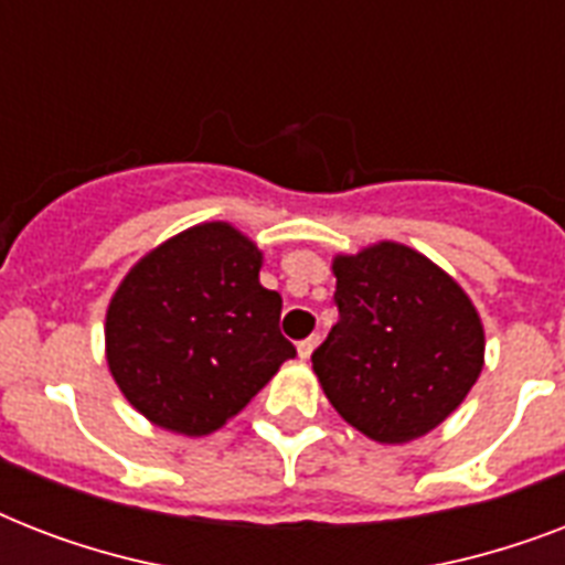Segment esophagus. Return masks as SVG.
I'll use <instances>...</instances> for the list:
<instances>
[{
  "instance_id": "esophagus-1",
  "label": "esophagus",
  "mask_w": 565,
  "mask_h": 565,
  "mask_svg": "<svg viewBox=\"0 0 565 565\" xmlns=\"http://www.w3.org/2000/svg\"><path fill=\"white\" fill-rule=\"evenodd\" d=\"M319 345V337H308V340H301L299 345H296V349H299V358L301 361H308L310 354H313V349H317Z\"/></svg>"
}]
</instances>
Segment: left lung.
<instances>
[{
    "mask_svg": "<svg viewBox=\"0 0 565 565\" xmlns=\"http://www.w3.org/2000/svg\"><path fill=\"white\" fill-rule=\"evenodd\" d=\"M340 319L313 352L328 402L352 428L398 446L460 407L483 370V326L463 287L402 243L337 255Z\"/></svg>",
    "mask_w": 565,
    "mask_h": 565,
    "instance_id": "left-lung-1",
    "label": "left lung"
}]
</instances>
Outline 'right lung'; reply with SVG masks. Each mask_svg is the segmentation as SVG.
<instances>
[{"instance_id": "right-lung-1", "label": "right lung", "mask_w": 565, "mask_h": 565, "mask_svg": "<svg viewBox=\"0 0 565 565\" xmlns=\"http://www.w3.org/2000/svg\"><path fill=\"white\" fill-rule=\"evenodd\" d=\"M264 255L228 222L181 231L137 260L105 317L108 370L135 411L184 437L222 428L284 361L281 296Z\"/></svg>"}]
</instances>
